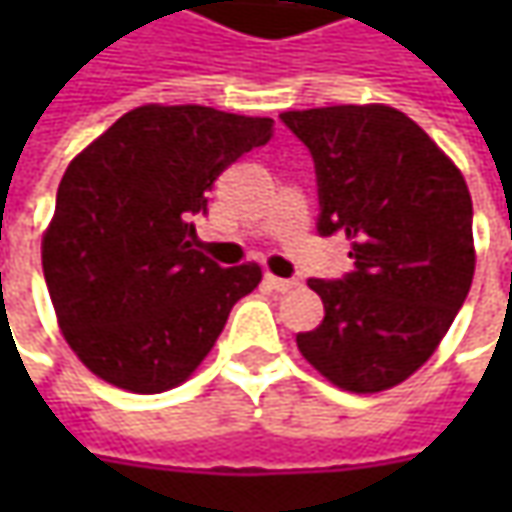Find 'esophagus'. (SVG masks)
Returning <instances> with one entry per match:
<instances>
[{
    "mask_svg": "<svg viewBox=\"0 0 512 512\" xmlns=\"http://www.w3.org/2000/svg\"><path fill=\"white\" fill-rule=\"evenodd\" d=\"M267 285L273 287L276 293H290L299 282H293V279H279V276H270V273H267Z\"/></svg>",
    "mask_w": 512,
    "mask_h": 512,
    "instance_id": "1",
    "label": "esophagus"
}]
</instances>
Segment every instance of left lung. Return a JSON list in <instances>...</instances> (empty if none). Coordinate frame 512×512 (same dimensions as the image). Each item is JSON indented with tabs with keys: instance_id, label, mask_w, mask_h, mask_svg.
Masks as SVG:
<instances>
[{
	"instance_id": "left-lung-1",
	"label": "left lung",
	"mask_w": 512,
	"mask_h": 512,
	"mask_svg": "<svg viewBox=\"0 0 512 512\" xmlns=\"http://www.w3.org/2000/svg\"><path fill=\"white\" fill-rule=\"evenodd\" d=\"M316 162L319 233L342 230L353 273L310 279L325 302L296 336L307 362L347 393H382L422 367L450 330L476 270L462 170L390 105L285 110Z\"/></svg>"
}]
</instances>
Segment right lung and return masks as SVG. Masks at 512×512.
I'll list each match as a JSON object with an SVG mask.
<instances>
[{"label":"right lung","instance_id":"right-lung-1","mask_svg":"<svg viewBox=\"0 0 512 512\" xmlns=\"http://www.w3.org/2000/svg\"><path fill=\"white\" fill-rule=\"evenodd\" d=\"M273 119L205 105H142L73 156L42 236L56 322L102 382L165 393L205 362L230 307L262 282L256 262L219 267L190 219Z\"/></svg>","mask_w":512,"mask_h":512}]
</instances>
